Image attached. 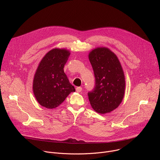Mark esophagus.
<instances>
[{"label":"esophagus","instance_id":"obj_1","mask_svg":"<svg viewBox=\"0 0 160 160\" xmlns=\"http://www.w3.org/2000/svg\"><path fill=\"white\" fill-rule=\"evenodd\" d=\"M82 90V87H77L76 88V91H77V92H80Z\"/></svg>","mask_w":160,"mask_h":160}]
</instances>
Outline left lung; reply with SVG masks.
Wrapping results in <instances>:
<instances>
[{
	"instance_id": "8db88e82",
	"label": "left lung",
	"mask_w": 160,
	"mask_h": 160,
	"mask_svg": "<svg viewBox=\"0 0 160 160\" xmlns=\"http://www.w3.org/2000/svg\"><path fill=\"white\" fill-rule=\"evenodd\" d=\"M88 59L96 78L94 90L88 93L90 105L98 113L110 112L119 106L125 95V78L121 63L105 47L91 51Z\"/></svg>"
}]
</instances>
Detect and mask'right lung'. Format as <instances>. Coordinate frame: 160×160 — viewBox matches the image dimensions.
<instances>
[{
	"label": "right lung",
	"instance_id": "1",
	"mask_svg": "<svg viewBox=\"0 0 160 160\" xmlns=\"http://www.w3.org/2000/svg\"><path fill=\"white\" fill-rule=\"evenodd\" d=\"M70 55L69 50L54 48L40 61L34 75L33 92L42 106L55 108L75 91L63 69Z\"/></svg>",
	"mask_w": 160,
	"mask_h": 160
}]
</instances>
